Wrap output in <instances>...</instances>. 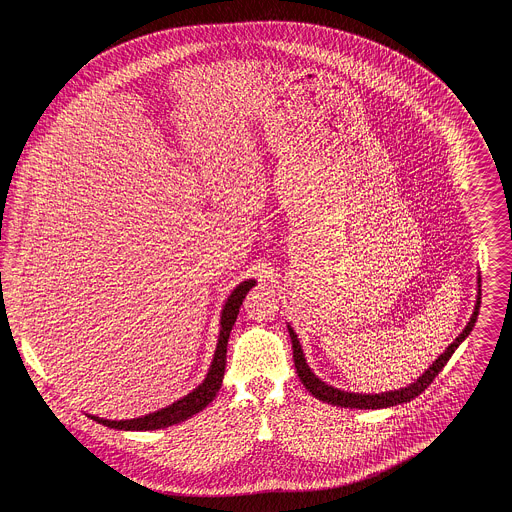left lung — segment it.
Returning a JSON list of instances; mask_svg holds the SVG:
<instances>
[{"label": "left lung", "instance_id": "obj_1", "mask_svg": "<svg viewBox=\"0 0 512 512\" xmlns=\"http://www.w3.org/2000/svg\"><path fill=\"white\" fill-rule=\"evenodd\" d=\"M478 310H480V277H478V296H476V304H474V312L470 316V322L466 324V328L458 334V338L446 348L444 354L437 356L431 364L429 369L417 377L413 383H409L407 387H401V389H395V391H385V393H350V391H342V389H336L328 383H324L322 379H318L314 375V371L308 367L306 362V356H304V350H302V344L298 340V334L296 330L291 328L287 324V330H289V338H291V348H294V362H296V371H298V377L300 381L304 383V387L320 401L324 403H330V405H336V407H348V409H387V407H393V405H401V403H407L415 397H419L429 385L431 381L442 373V369L448 364V360L452 358V354L456 352V348L468 338V334L472 332L476 320H478Z\"/></svg>", "mask_w": 512, "mask_h": 512}]
</instances>
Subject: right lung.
Masks as SVG:
<instances>
[{"mask_svg":"<svg viewBox=\"0 0 512 512\" xmlns=\"http://www.w3.org/2000/svg\"><path fill=\"white\" fill-rule=\"evenodd\" d=\"M255 279H245L241 281L233 291L231 296L227 298L223 312H221V330H218V342H216V350L210 362V369L204 377V381L192 389L188 395H184L182 399L174 401L168 407H162L154 413L141 415V417H133V419H105V417H97V415H89L93 421L103 423L105 427L111 429H121V431H154V429H162V427H170L176 425L180 421H186L188 417L200 413L218 393L225 379V367H227V344H229V336L231 330L237 322L239 310L243 306L245 296L249 294V289L255 287Z\"/></svg>","mask_w":512,"mask_h":512,"instance_id":"1","label":"right lung"}]
</instances>
